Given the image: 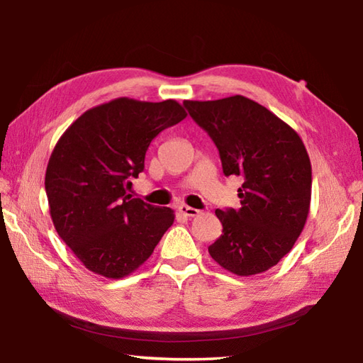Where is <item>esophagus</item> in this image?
<instances>
[{"label":"esophagus","instance_id":"obj_1","mask_svg":"<svg viewBox=\"0 0 363 363\" xmlns=\"http://www.w3.org/2000/svg\"><path fill=\"white\" fill-rule=\"evenodd\" d=\"M177 211H179L184 217H196V215L199 213L198 209H195V207H190V206H186V204H181L179 207H177Z\"/></svg>","mask_w":363,"mask_h":363}]
</instances>
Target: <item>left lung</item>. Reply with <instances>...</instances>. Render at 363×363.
<instances>
[{
    "instance_id": "obj_1",
    "label": "left lung",
    "mask_w": 363,
    "mask_h": 363,
    "mask_svg": "<svg viewBox=\"0 0 363 363\" xmlns=\"http://www.w3.org/2000/svg\"><path fill=\"white\" fill-rule=\"evenodd\" d=\"M218 148L225 176H238L240 209H217L223 234L209 254L237 276L264 273L295 245L311 207L312 167L299 135L242 95L184 101Z\"/></svg>"
}]
</instances>
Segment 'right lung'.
<instances>
[{"instance_id":"right-lung-1","label":"right lung","mask_w":363,"mask_h":363,"mask_svg":"<svg viewBox=\"0 0 363 363\" xmlns=\"http://www.w3.org/2000/svg\"><path fill=\"white\" fill-rule=\"evenodd\" d=\"M187 117L174 99L117 98L84 112L59 138L45 174L59 237L84 267L120 279L148 259L173 225L169 207L130 198L154 137Z\"/></svg>"}]
</instances>
